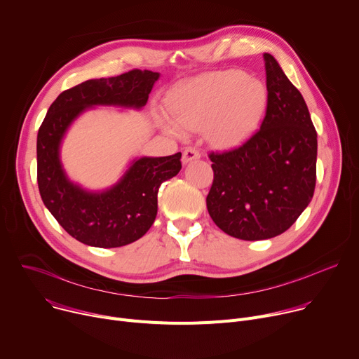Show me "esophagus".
<instances>
[{"mask_svg":"<svg viewBox=\"0 0 359 359\" xmlns=\"http://www.w3.org/2000/svg\"><path fill=\"white\" fill-rule=\"evenodd\" d=\"M198 158H201V153L196 149H186L183 151L182 161H183V164H187V163L194 161V160H198Z\"/></svg>","mask_w":359,"mask_h":359,"instance_id":"obj_1","label":"esophagus"}]
</instances>
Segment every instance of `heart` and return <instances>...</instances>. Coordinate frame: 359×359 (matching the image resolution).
Returning a JSON list of instances; mask_svg holds the SVG:
<instances>
[{
  "mask_svg": "<svg viewBox=\"0 0 359 359\" xmlns=\"http://www.w3.org/2000/svg\"><path fill=\"white\" fill-rule=\"evenodd\" d=\"M269 101L267 86L245 72L226 70L183 86L172 101L175 123L163 127L182 137L183 130L203 131L219 147H236L259 127Z\"/></svg>",
  "mask_w": 359,
  "mask_h": 359,
  "instance_id": "1",
  "label": "heart"
}]
</instances>
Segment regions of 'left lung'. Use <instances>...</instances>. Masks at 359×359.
<instances>
[{"instance_id": "obj_1", "label": "left lung", "mask_w": 359, "mask_h": 359, "mask_svg": "<svg viewBox=\"0 0 359 359\" xmlns=\"http://www.w3.org/2000/svg\"><path fill=\"white\" fill-rule=\"evenodd\" d=\"M267 111L259 130L238 149L210 153L212 221L244 241L287 231L313 198L318 134L299 89L264 53Z\"/></svg>"}]
</instances>
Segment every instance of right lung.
I'll list each match as a JSON object with an SVG mask.
<instances>
[{
    "label": "right lung",
    "mask_w": 359,
    "mask_h": 359,
    "mask_svg": "<svg viewBox=\"0 0 359 359\" xmlns=\"http://www.w3.org/2000/svg\"><path fill=\"white\" fill-rule=\"evenodd\" d=\"M158 78L157 72L135 69L82 82L59 95L40 126L37 183L41 201L60 226L82 244L115 248L140 240L156 219L160 184L182 169V153L137 157L115 184L88 190L67 177L60 160L62 141L70 126L90 108L141 109Z\"/></svg>",
    "instance_id": "1"
}]
</instances>
